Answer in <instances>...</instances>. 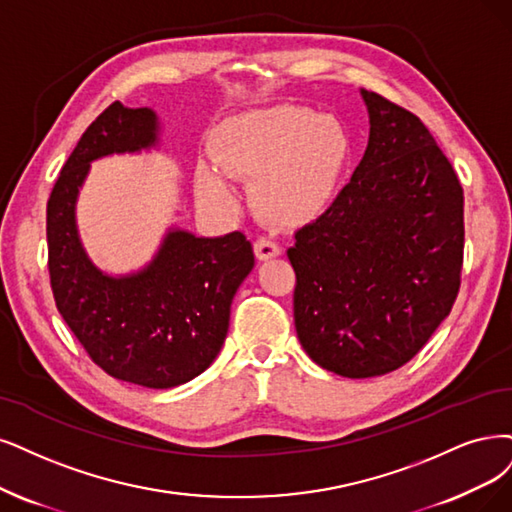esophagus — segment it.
I'll return each mask as SVG.
<instances>
[{"label": "esophagus", "instance_id": "esophagus-1", "mask_svg": "<svg viewBox=\"0 0 512 512\" xmlns=\"http://www.w3.org/2000/svg\"><path fill=\"white\" fill-rule=\"evenodd\" d=\"M253 251L259 261H268L280 255V246L270 238H257L253 244Z\"/></svg>", "mask_w": 512, "mask_h": 512}]
</instances>
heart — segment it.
Segmentation results:
<instances>
[{
    "mask_svg": "<svg viewBox=\"0 0 512 512\" xmlns=\"http://www.w3.org/2000/svg\"><path fill=\"white\" fill-rule=\"evenodd\" d=\"M352 156L346 126L299 105H278L227 120L213 158L223 175L253 181L255 211L274 225H301L335 200ZM204 202L230 206L234 194L215 168L196 170Z\"/></svg>",
    "mask_w": 512,
    "mask_h": 512,
    "instance_id": "heart-1",
    "label": "heart"
}]
</instances>
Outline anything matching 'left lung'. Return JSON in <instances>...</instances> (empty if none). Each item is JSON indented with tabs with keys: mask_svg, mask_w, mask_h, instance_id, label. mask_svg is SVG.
Instances as JSON below:
<instances>
[{
	"mask_svg": "<svg viewBox=\"0 0 512 512\" xmlns=\"http://www.w3.org/2000/svg\"><path fill=\"white\" fill-rule=\"evenodd\" d=\"M369 143L335 202L295 232L293 314L316 365L344 377L403 367L451 312L464 192L424 122L361 90Z\"/></svg>",
	"mask_w": 512,
	"mask_h": 512,
	"instance_id": "8db88e82",
	"label": "left lung"
}]
</instances>
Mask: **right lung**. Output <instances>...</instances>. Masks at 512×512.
<instances>
[{"label": "right lung", "mask_w": 512, "mask_h": 512, "mask_svg": "<svg viewBox=\"0 0 512 512\" xmlns=\"http://www.w3.org/2000/svg\"><path fill=\"white\" fill-rule=\"evenodd\" d=\"M156 141V113L120 101L86 128L48 198V272L56 308L92 363L122 382L175 388L217 358L232 299L255 255L242 232L196 238L170 230L137 274L113 278L94 266L75 227V200L90 162Z\"/></svg>", "instance_id": "obj_1"}]
</instances>
